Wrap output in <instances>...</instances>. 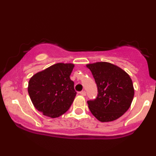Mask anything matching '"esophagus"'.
<instances>
[{
    "label": "esophagus",
    "mask_w": 156,
    "mask_h": 156,
    "mask_svg": "<svg viewBox=\"0 0 156 156\" xmlns=\"http://www.w3.org/2000/svg\"><path fill=\"white\" fill-rule=\"evenodd\" d=\"M80 94H81V95H82V96H85L86 95V92L84 90H82V91H81V92H80Z\"/></svg>",
    "instance_id": "34e87169"
}]
</instances>
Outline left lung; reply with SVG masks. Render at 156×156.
Listing matches in <instances>:
<instances>
[{
    "mask_svg": "<svg viewBox=\"0 0 156 156\" xmlns=\"http://www.w3.org/2000/svg\"><path fill=\"white\" fill-rule=\"evenodd\" d=\"M98 87V95L87 101L90 112L100 122H110L127 112L134 97L130 76L118 66L108 62L87 65Z\"/></svg>",
    "mask_w": 156,
    "mask_h": 156,
    "instance_id": "1",
    "label": "left lung"
}]
</instances>
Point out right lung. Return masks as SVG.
<instances>
[{
    "label": "right lung",
    "instance_id": "right-lung-1",
    "mask_svg": "<svg viewBox=\"0 0 156 156\" xmlns=\"http://www.w3.org/2000/svg\"><path fill=\"white\" fill-rule=\"evenodd\" d=\"M74 66L73 64L58 63L30 79L28 92L36 110L55 118L69 109L76 94L69 77Z\"/></svg>",
    "mask_w": 156,
    "mask_h": 156
}]
</instances>
